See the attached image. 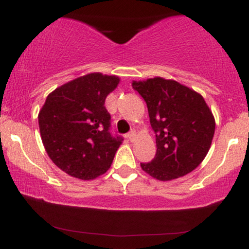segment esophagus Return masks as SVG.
<instances>
[{"mask_svg": "<svg viewBox=\"0 0 249 249\" xmlns=\"http://www.w3.org/2000/svg\"><path fill=\"white\" fill-rule=\"evenodd\" d=\"M136 137H137V134H136V132H134V131H131V132L127 133V138L130 139L131 142H133L134 139H136Z\"/></svg>", "mask_w": 249, "mask_h": 249, "instance_id": "34e87169", "label": "esophagus"}]
</instances>
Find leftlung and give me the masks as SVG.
<instances>
[{"label":"left lung","mask_w":249,"mask_h":249,"mask_svg":"<svg viewBox=\"0 0 249 249\" xmlns=\"http://www.w3.org/2000/svg\"><path fill=\"white\" fill-rule=\"evenodd\" d=\"M132 88L146 102L156 133V157L150 162H141L142 171L160 181L192 172L206 157L215 130L214 116L204 97L161 77L133 81Z\"/></svg>","instance_id":"8db88e82"}]
</instances>
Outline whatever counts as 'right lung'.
Wrapping results in <instances>:
<instances>
[{"label":"right lung","instance_id":"obj_1","mask_svg":"<svg viewBox=\"0 0 249 249\" xmlns=\"http://www.w3.org/2000/svg\"><path fill=\"white\" fill-rule=\"evenodd\" d=\"M119 77L92 72L49 93L38 113L42 142L57 167L73 178L93 180L104 174L121 146L110 133L105 99Z\"/></svg>","mask_w":249,"mask_h":249}]
</instances>
